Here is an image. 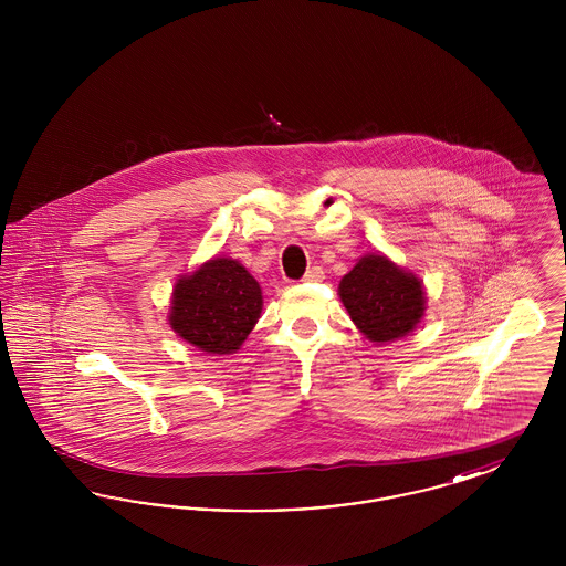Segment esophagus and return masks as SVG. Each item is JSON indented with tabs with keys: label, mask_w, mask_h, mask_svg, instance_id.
I'll list each match as a JSON object with an SVG mask.
<instances>
[{
	"label": "esophagus",
	"mask_w": 566,
	"mask_h": 566,
	"mask_svg": "<svg viewBox=\"0 0 566 566\" xmlns=\"http://www.w3.org/2000/svg\"><path fill=\"white\" fill-rule=\"evenodd\" d=\"M324 277L323 268H318V265H314V268H310V270L305 271V275H303V282H321Z\"/></svg>",
	"instance_id": "esophagus-1"
}]
</instances>
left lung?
<instances>
[{
	"instance_id": "1",
	"label": "left lung",
	"mask_w": 566,
	"mask_h": 566,
	"mask_svg": "<svg viewBox=\"0 0 566 566\" xmlns=\"http://www.w3.org/2000/svg\"><path fill=\"white\" fill-rule=\"evenodd\" d=\"M339 296L354 324L371 342L403 337L424 312L420 280L379 254L363 256L344 275Z\"/></svg>"
}]
</instances>
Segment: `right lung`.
Listing matches in <instances>:
<instances>
[{
  "label": "right lung",
  "mask_w": 566,
  "mask_h": 566,
  "mask_svg": "<svg viewBox=\"0 0 566 566\" xmlns=\"http://www.w3.org/2000/svg\"><path fill=\"white\" fill-rule=\"evenodd\" d=\"M263 305L259 282L238 261L214 259L176 284L169 324L199 350H240Z\"/></svg>",
  "instance_id": "add662e5"
}]
</instances>
